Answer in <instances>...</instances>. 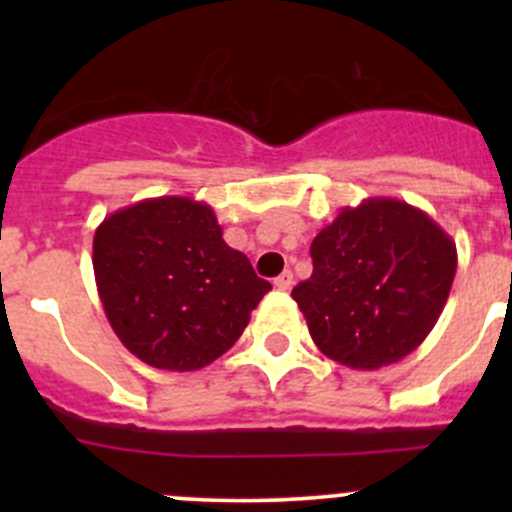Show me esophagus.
I'll return each mask as SVG.
<instances>
[{
  "label": "esophagus",
  "instance_id": "esophagus-1",
  "mask_svg": "<svg viewBox=\"0 0 512 512\" xmlns=\"http://www.w3.org/2000/svg\"><path fill=\"white\" fill-rule=\"evenodd\" d=\"M292 280H294V277H292V272L285 270V272H282V275L277 277V280H275V287L280 289V292H287V289L292 287Z\"/></svg>",
  "mask_w": 512,
  "mask_h": 512
}]
</instances>
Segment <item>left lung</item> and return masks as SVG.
I'll list each match as a JSON object with an SVG mask.
<instances>
[{"instance_id": "1", "label": "left lung", "mask_w": 512, "mask_h": 512, "mask_svg": "<svg viewBox=\"0 0 512 512\" xmlns=\"http://www.w3.org/2000/svg\"><path fill=\"white\" fill-rule=\"evenodd\" d=\"M312 277L292 289L319 352L352 369L409 356L446 307L456 242L396 198L342 208L314 237Z\"/></svg>"}]
</instances>
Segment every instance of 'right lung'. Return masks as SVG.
<instances>
[{
	"instance_id": "add662e5",
	"label": "right lung",
	"mask_w": 512,
	"mask_h": 512,
	"mask_svg": "<svg viewBox=\"0 0 512 512\" xmlns=\"http://www.w3.org/2000/svg\"><path fill=\"white\" fill-rule=\"evenodd\" d=\"M94 275L123 347L153 369L198 371L240 339L272 285L223 240L213 208L163 195L96 227Z\"/></svg>"
}]
</instances>
